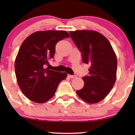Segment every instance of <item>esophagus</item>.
Masks as SVG:
<instances>
[{
	"label": "esophagus",
	"mask_w": 135,
	"mask_h": 135,
	"mask_svg": "<svg viewBox=\"0 0 135 135\" xmlns=\"http://www.w3.org/2000/svg\"><path fill=\"white\" fill-rule=\"evenodd\" d=\"M69 76L70 78H74L76 77V75H69Z\"/></svg>",
	"instance_id": "esophagus-1"
}]
</instances>
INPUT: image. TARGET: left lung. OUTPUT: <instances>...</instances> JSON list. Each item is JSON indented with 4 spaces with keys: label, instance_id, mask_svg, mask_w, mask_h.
Returning a JSON list of instances; mask_svg holds the SVG:
<instances>
[{
    "label": "left lung",
    "instance_id": "obj_1",
    "mask_svg": "<svg viewBox=\"0 0 135 135\" xmlns=\"http://www.w3.org/2000/svg\"><path fill=\"white\" fill-rule=\"evenodd\" d=\"M70 37L89 64V75L82 78L84 86L76 91L89 104L100 101L112 89L116 80L117 58L111 44L103 35L93 31H70Z\"/></svg>",
    "mask_w": 135,
    "mask_h": 135
}]
</instances>
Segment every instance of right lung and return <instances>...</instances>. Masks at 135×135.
<instances>
[{
    "label": "right lung",
    "instance_id": "1",
    "mask_svg": "<svg viewBox=\"0 0 135 135\" xmlns=\"http://www.w3.org/2000/svg\"><path fill=\"white\" fill-rule=\"evenodd\" d=\"M69 37L65 31H38L22 43L15 61V72L19 86L28 99L37 103L47 101L66 79L65 73L46 67L54 58L57 42Z\"/></svg>",
    "mask_w": 135,
    "mask_h": 135
}]
</instances>
